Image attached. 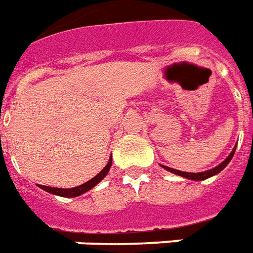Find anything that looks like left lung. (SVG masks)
<instances>
[{
	"mask_svg": "<svg viewBox=\"0 0 253 253\" xmlns=\"http://www.w3.org/2000/svg\"><path fill=\"white\" fill-rule=\"evenodd\" d=\"M235 151H236V145L233 147L232 152H231V153L228 155V157L223 161V163H220L217 167H214V168H212V169L204 170V172L191 173V172H181V170L173 169V168L165 167V165H161V167H163L164 169L169 170V172H172V173H174V174H178V176H181V177H184V178H189V180H193V181H201V180H207V178L212 177V176H214V174L220 173V172H221V170H223L228 164H229V161L232 160L233 155H235Z\"/></svg>",
	"mask_w": 253,
	"mask_h": 253,
	"instance_id": "left-lung-1",
	"label": "left lung"
}]
</instances>
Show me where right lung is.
Here are the masks:
<instances>
[{
	"label": "right lung",
	"instance_id": "right-lung-1",
	"mask_svg": "<svg viewBox=\"0 0 253 253\" xmlns=\"http://www.w3.org/2000/svg\"><path fill=\"white\" fill-rule=\"evenodd\" d=\"M112 167V156L109 157V161H108V164L104 167V169L97 174V176H94L93 178H90L89 181L86 183L81 184L79 187H75V188H53V187H46V185H40L37 184L41 189L43 191L49 192V193H52V195H57V196H61V197H77L80 195H84L85 192L90 191L92 188H94L97 185L100 181H101L102 178L105 177L109 169H111Z\"/></svg>",
	"mask_w": 253,
	"mask_h": 253
}]
</instances>
